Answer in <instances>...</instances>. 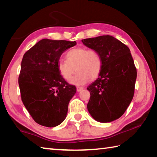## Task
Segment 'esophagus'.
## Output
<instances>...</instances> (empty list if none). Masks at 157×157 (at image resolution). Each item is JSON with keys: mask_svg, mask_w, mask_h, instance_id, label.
Segmentation results:
<instances>
[{"mask_svg": "<svg viewBox=\"0 0 157 157\" xmlns=\"http://www.w3.org/2000/svg\"><path fill=\"white\" fill-rule=\"evenodd\" d=\"M76 89H77V91H78V92H80L84 89L83 87H81V86H77Z\"/></svg>", "mask_w": 157, "mask_h": 157, "instance_id": "esophagus-1", "label": "esophagus"}]
</instances>
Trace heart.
I'll list each match as a JSON object with an SVG mask.
<instances>
[{
    "mask_svg": "<svg viewBox=\"0 0 157 157\" xmlns=\"http://www.w3.org/2000/svg\"><path fill=\"white\" fill-rule=\"evenodd\" d=\"M66 59L59 61L57 69L60 75L67 81L78 71L71 80L72 84L83 85L90 79L97 78L102 69V59L99 53L94 49L75 48L66 52Z\"/></svg>",
    "mask_w": 157,
    "mask_h": 157,
    "instance_id": "heart-1",
    "label": "heart"
}]
</instances>
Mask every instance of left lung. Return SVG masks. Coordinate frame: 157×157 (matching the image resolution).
<instances>
[{
  "mask_svg": "<svg viewBox=\"0 0 157 157\" xmlns=\"http://www.w3.org/2000/svg\"><path fill=\"white\" fill-rule=\"evenodd\" d=\"M102 59L99 78L87 87L91 97L87 109L100 123H110L123 115L134 97L137 73L130 50L110 35L84 39Z\"/></svg>",
  "mask_w": 157,
  "mask_h": 157,
  "instance_id": "left-lung-1",
  "label": "left lung"
}]
</instances>
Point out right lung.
<instances>
[{
    "instance_id": "right-lung-1",
    "label": "right lung",
    "mask_w": 157,
    "mask_h": 157,
    "mask_svg": "<svg viewBox=\"0 0 157 157\" xmlns=\"http://www.w3.org/2000/svg\"><path fill=\"white\" fill-rule=\"evenodd\" d=\"M76 41L44 39L23 57L18 84L21 100L34 121L53 127L65 120L76 87L68 84L58 71L62 53Z\"/></svg>"
}]
</instances>
